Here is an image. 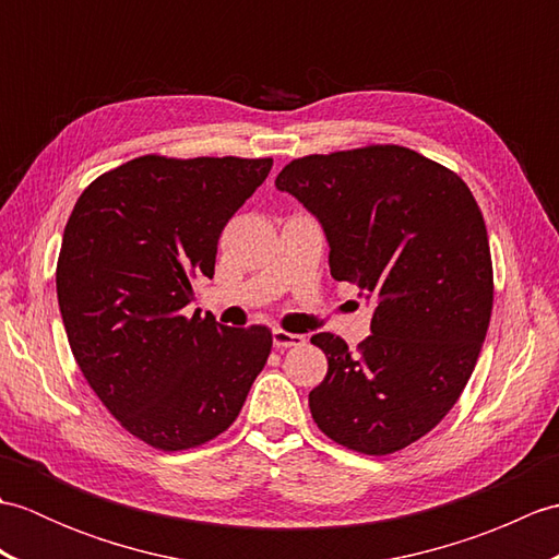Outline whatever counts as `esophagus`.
Listing matches in <instances>:
<instances>
[{"label":"esophagus","mask_w":559,"mask_h":559,"mask_svg":"<svg viewBox=\"0 0 559 559\" xmlns=\"http://www.w3.org/2000/svg\"><path fill=\"white\" fill-rule=\"evenodd\" d=\"M273 346L276 348H293V346H302L305 336L300 334H288V331H281V329H273Z\"/></svg>","instance_id":"34e87169"}]
</instances>
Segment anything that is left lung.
<instances>
[{
  "instance_id": "1",
  "label": "left lung",
  "mask_w": 559,
  "mask_h": 559,
  "mask_svg": "<svg viewBox=\"0 0 559 559\" xmlns=\"http://www.w3.org/2000/svg\"><path fill=\"white\" fill-rule=\"evenodd\" d=\"M322 225L329 269L372 305L358 350L317 334L329 370L310 391L334 442L384 456L444 418L476 367L492 312L488 230L459 175L403 146L288 163L276 177Z\"/></svg>"
}]
</instances>
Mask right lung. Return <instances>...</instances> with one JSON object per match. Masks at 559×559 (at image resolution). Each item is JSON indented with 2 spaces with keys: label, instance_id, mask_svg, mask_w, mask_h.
Returning a JSON list of instances; mask_svg holds the SVG:
<instances>
[{
  "label": "right lung",
  "instance_id": "obj_1",
  "mask_svg": "<svg viewBox=\"0 0 559 559\" xmlns=\"http://www.w3.org/2000/svg\"><path fill=\"white\" fill-rule=\"evenodd\" d=\"M271 158L141 156L79 197L57 261V300L83 377L124 430L163 451L228 430L271 353L266 326L199 310L218 237Z\"/></svg>",
  "mask_w": 559,
  "mask_h": 559
}]
</instances>
